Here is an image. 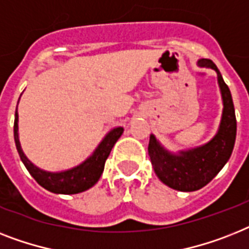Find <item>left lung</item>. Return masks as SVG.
<instances>
[{"label": "left lung", "instance_id": "1", "mask_svg": "<svg viewBox=\"0 0 249 249\" xmlns=\"http://www.w3.org/2000/svg\"><path fill=\"white\" fill-rule=\"evenodd\" d=\"M199 65L216 70L223 94V119L215 138L199 148L181 152L179 156L165 151L153 135L148 144V156L157 177L170 188L181 192L198 191L209 184L231 156L236 137L235 110L229 87L211 60H199Z\"/></svg>", "mask_w": 249, "mask_h": 249}]
</instances>
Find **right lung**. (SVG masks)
<instances>
[{
	"instance_id": "obj_1",
	"label": "right lung",
	"mask_w": 249,
	"mask_h": 249,
	"mask_svg": "<svg viewBox=\"0 0 249 249\" xmlns=\"http://www.w3.org/2000/svg\"><path fill=\"white\" fill-rule=\"evenodd\" d=\"M124 129L115 128L105 137V139L98 145L96 152L93 153L89 159L80 163L79 166L74 167L71 170L62 171V173H47L34 166L29 160L26 159L24 152L21 151L18 135V111H15V121H14V138H15L16 149L19 156L25 165L26 170L36 179L39 185L53 193L61 195H75L87 189H89L98 181L102 173H104L105 162L110 155L111 149L114 147L120 135L123 134Z\"/></svg>"
}]
</instances>
